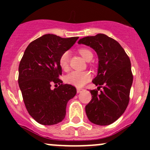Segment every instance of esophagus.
<instances>
[{
  "mask_svg": "<svg viewBox=\"0 0 150 150\" xmlns=\"http://www.w3.org/2000/svg\"><path fill=\"white\" fill-rule=\"evenodd\" d=\"M82 90L83 89L80 88H77V92H78V93H81V92L82 91Z\"/></svg>",
  "mask_w": 150,
  "mask_h": 150,
  "instance_id": "esophagus-1",
  "label": "esophagus"
}]
</instances>
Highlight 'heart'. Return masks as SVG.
<instances>
[{
	"label": "heart",
	"instance_id": "heart-1",
	"mask_svg": "<svg viewBox=\"0 0 150 150\" xmlns=\"http://www.w3.org/2000/svg\"><path fill=\"white\" fill-rule=\"evenodd\" d=\"M79 53L83 57L84 59L88 62L93 57V54L86 48L80 49ZM69 59H70V54L69 51H65L60 57L59 64L64 70H67L69 69ZM91 77V73L88 71H72L66 75L65 81L67 83L81 88L90 81Z\"/></svg>",
	"mask_w": 150,
	"mask_h": 150
}]
</instances>
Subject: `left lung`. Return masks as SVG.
I'll return each mask as SVG.
<instances>
[{
    "label": "left lung",
    "mask_w": 150,
    "mask_h": 150,
    "mask_svg": "<svg viewBox=\"0 0 150 150\" xmlns=\"http://www.w3.org/2000/svg\"><path fill=\"white\" fill-rule=\"evenodd\" d=\"M78 44L90 46L97 54L98 72L92 82L103 88L99 93L90 91L92 99L86 106V115L96 125H110L123 114L129 102L133 83L130 59L118 42L104 34L83 38Z\"/></svg>",
    "instance_id": "1"
}]
</instances>
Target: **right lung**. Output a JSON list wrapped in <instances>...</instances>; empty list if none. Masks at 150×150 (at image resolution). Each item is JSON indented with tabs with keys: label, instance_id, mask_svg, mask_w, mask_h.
<instances>
[{
	"label": "right lung",
	"instance_id": "right-lung-1",
	"mask_svg": "<svg viewBox=\"0 0 150 150\" xmlns=\"http://www.w3.org/2000/svg\"><path fill=\"white\" fill-rule=\"evenodd\" d=\"M78 37L46 34L28 45L19 66V88L29 114L38 123L57 124L64 120L68 101L75 96V87L63 84L59 58ZM60 86L52 90L51 85Z\"/></svg>",
	"mask_w": 150,
	"mask_h": 150
}]
</instances>
